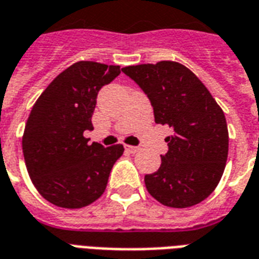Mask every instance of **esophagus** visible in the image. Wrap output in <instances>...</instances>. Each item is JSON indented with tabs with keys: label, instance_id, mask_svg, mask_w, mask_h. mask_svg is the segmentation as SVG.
<instances>
[{
	"label": "esophagus",
	"instance_id": "34e87169",
	"mask_svg": "<svg viewBox=\"0 0 259 259\" xmlns=\"http://www.w3.org/2000/svg\"><path fill=\"white\" fill-rule=\"evenodd\" d=\"M124 149L130 152V154H136V152H139L140 148L139 147H133V145H124Z\"/></svg>",
	"mask_w": 259,
	"mask_h": 259
}]
</instances>
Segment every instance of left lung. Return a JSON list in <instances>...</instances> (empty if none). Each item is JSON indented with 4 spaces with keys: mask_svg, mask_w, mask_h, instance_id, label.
I'll list each match as a JSON object with an SVG mask.
<instances>
[{
    "mask_svg": "<svg viewBox=\"0 0 259 259\" xmlns=\"http://www.w3.org/2000/svg\"><path fill=\"white\" fill-rule=\"evenodd\" d=\"M145 92L155 122L168 124V151L144 177L149 195L163 206L185 208L217 188L227 164L229 135L224 111L192 71L177 61L122 68Z\"/></svg>",
    "mask_w": 259,
    "mask_h": 259,
    "instance_id": "8db88e82",
    "label": "left lung"
}]
</instances>
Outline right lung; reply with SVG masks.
Here are the masks:
<instances>
[{"label": "right lung", "mask_w": 259, "mask_h": 259, "mask_svg": "<svg viewBox=\"0 0 259 259\" xmlns=\"http://www.w3.org/2000/svg\"><path fill=\"white\" fill-rule=\"evenodd\" d=\"M120 74L119 66L78 61L38 97L22 139L28 176L42 198L63 208L89 206L104 193L123 145L104 148L83 136L93 129L97 93Z\"/></svg>", "instance_id": "obj_1"}]
</instances>
